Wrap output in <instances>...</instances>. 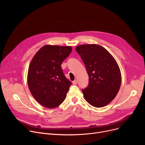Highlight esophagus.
Returning <instances> with one entry per match:
<instances>
[{"mask_svg":"<svg viewBox=\"0 0 145 145\" xmlns=\"http://www.w3.org/2000/svg\"><path fill=\"white\" fill-rule=\"evenodd\" d=\"M72 83L73 85H76L77 83H78V81H77V80H74V81H73L72 82Z\"/></svg>","mask_w":145,"mask_h":145,"instance_id":"34e87169","label":"esophagus"}]
</instances>
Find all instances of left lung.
I'll list each match as a JSON object with an SVG mask.
<instances>
[{
  "instance_id": "left-lung-1",
  "label": "left lung",
  "mask_w": 145,
  "mask_h": 145,
  "mask_svg": "<svg viewBox=\"0 0 145 145\" xmlns=\"http://www.w3.org/2000/svg\"><path fill=\"white\" fill-rule=\"evenodd\" d=\"M76 50L89 75V85L82 90L85 99L96 108L108 105L117 95L121 85V73L116 60L96 44L79 45Z\"/></svg>"
}]
</instances>
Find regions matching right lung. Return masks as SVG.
Here are the masks:
<instances>
[{
  "label": "right lung",
  "instance_id": "1",
  "mask_svg": "<svg viewBox=\"0 0 145 145\" xmlns=\"http://www.w3.org/2000/svg\"><path fill=\"white\" fill-rule=\"evenodd\" d=\"M72 50L71 46L44 45L29 65V89L35 99L46 108H56L65 99L72 83L65 77L61 64Z\"/></svg>",
  "mask_w": 145,
  "mask_h": 145
}]
</instances>
